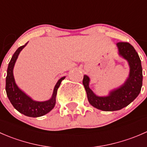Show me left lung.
Listing matches in <instances>:
<instances>
[{
  "label": "left lung",
  "mask_w": 147,
  "mask_h": 147,
  "mask_svg": "<svg viewBox=\"0 0 147 147\" xmlns=\"http://www.w3.org/2000/svg\"><path fill=\"white\" fill-rule=\"evenodd\" d=\"M117 45L119 55L128 61L130 67L129 77L125 83L119 88L111 92L107 97H97L89 87L88 77L84 75L82 80L90 105L107 112L119 110L129 105L139 95L142 86V64L135 49L127 42H119Z\"/></svg>",
  "instance_id": "obj_1"
}]
</instances>
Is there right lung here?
Listing matches in <instances>:
<instances>
[{"label": "right lung", "instance_id": "add662e5", "mask_svg": "<svg viewBox=\"0 0 147 147\" xmlns=\"http://www.w3.org/2000/svg\"><path fill=\"white\" fill-rule=\"evenodd\" d=\"M27 43L23 46H20L17 49L8 64L6 80H5V90H6L7 96L15 109L26 116L30 117H38L46 115L54 108L55 105V98L57 89L59 88L61 82L65 79V77H63L59 80L56 85L55 86L53 97L47 101H33L23 92H22L15 82L13 70L19 53L21 51L22 49L27 45Z\"/></svg>", "mask_w": 147, "mask_h": 147}]
</instances>
